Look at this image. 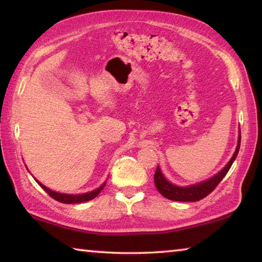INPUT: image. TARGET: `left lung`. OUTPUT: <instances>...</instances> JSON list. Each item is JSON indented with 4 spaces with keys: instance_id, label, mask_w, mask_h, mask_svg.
<instances>
[{
    "instance_id": "left-lung-1",
    "label": "left lung",
    "mask_w": 262,
    "mask_h": 262,
    "mask_svg": "<svg viewBox=\"0 0 262 262\" xmlns=\"http://www.w3.org/2000/svg\"><path fill=\"white\" fill-rule=\"evenodd\" d=\"M239 148H241V130H239L238 144H237L236 151H234L233 156L231 157V159H230L227 165H225V167H223V170H221L219 173L215 174L212 178H209L208 180L202 181V183H199L196 185L186 186V187H180V186H176L173 184H171L170 181L163 176L159 166H157L156 172H155V176H154L156 188L164 198L168 199V200L181 201V202H194V201L201 200V199L206 198L208 194H210L212 190L216 188V186L221 183V180L224 178L225 174L228 173L230 167L232 165V163L237 157Z\"/></svg>"
}]
</instances>
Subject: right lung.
Masks as SVG:
<instances>
[{"mask_svg": "<svg viewBox=\"0 0 262 262\" xmlns=\"http://www.w3.org/2000/svg\"><path fill=\"white\" fill-rule=\"evenodd\" d=\"M37 183L41 186V188L43 190H46V192L48 193V195L50 196H52L54 200L59 201V202H62V203H81V202H85V201H90L92 200V199H95L97 195H98L100 193V190L103 189L105 187L106 185V181L105 183L100 186V187H98L95 190H92V192H89V193H84V194H63V193H57V192H54V190H52L50 188H47L46 186H43L41 183H39V181L37 180Z\"/></svg>", "mask_w": 262, "mask_h": 262, "instance_id": "right-lung-1", "label": "right lung"}]
</instances>
